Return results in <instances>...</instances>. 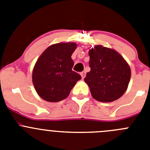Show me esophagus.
Instances as JSON below:
<instances>
[{"mask_svg":"<svg viewBox=\"0 0 150 150\" xmlns=\"http://www.w3.org/2000/svg\"><path fill=\"white\" fill-rule=\"evenodd\" d=\"M86 73L85 72V71H83V72H81L80 73V75H81V76H82V78H85V76H86Z\"/></svg>","mask_w":150,"mask_h":150,"instance_id":"34e87169","label":"esophagus"}]
</instances>
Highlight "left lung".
I'll return each instance as SVG.
<instances>
[{
    "label": "left lung",
    "mask_w": 150,
    "mask_h": 150,
    "mask_svg": "<svg viewBox=\"0 0 150 150\" xmlns=\"http://www.w3.org/2000/svg\"><path fill=\"white\" fill-rule=\"evenodd\" d=\"M91 71L84 80L91 96L100 102H112L125 92L131 79V68L119 52L97 45L88 51Z\"/></svg>",
    "instance_id": "obj_1"
}]
</instances>
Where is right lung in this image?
I'll return each mask as SVG.
<instances>
[{
  "label": "right lung",
  "instance_id": "obj_1",
  "mask_svg": "<svg viewBox=\"0 0 150 150\" xmlns=\"http://www.w3.org/2000/svg\"><path fill=\"white\" fill-rule=\"evenodd\" d=\"M75 43L51 45L38 58L33 69L32 82L37 93L49 102L65 99L81 76L72 71Z\"/></svg>",
  "mask_w": 150,
  "mask_h": 150
}]
</instances>
